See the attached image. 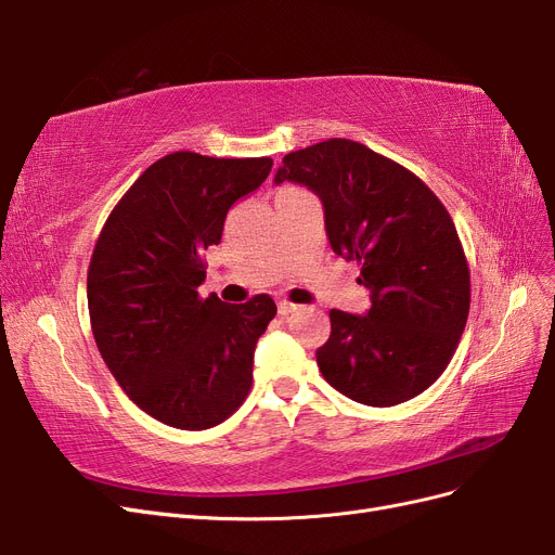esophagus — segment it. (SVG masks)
<instances>
[{
    "mask_svg": "<svg viewBox=\"0 0 555 555\" xmlns=\"http://www.w3.org/2000/svg\"><path fill=\"white\" fill-rule=\"evenodd\" d=\"M298 310V306H294L292 304V300H280V304H278V312L282 314V317H287V314H292V312H296Z\"/></svg>",
    "mask_w": 555,
    "mask_h": 555,
    "instance_id": "obj_1",
    "label": "esophagus"
}]
</instances>
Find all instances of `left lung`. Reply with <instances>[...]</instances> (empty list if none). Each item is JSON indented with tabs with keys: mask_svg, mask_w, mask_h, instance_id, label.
Wrapping results in <instances>:
<instances>
[{
	"mask_svg": "<svg viewBox=\"0 0 555 555\" xmlns=\"http://www.w3.org/2000/svg\"><path fill=\"white\" fill-rule=\"evenodd\" d=\"M300 182L324 204L335 255L361 266L365 317L331 310L317 349L324 379L371 408L400 405L449 365L469 312V268L451 215L405 166L349 139L284 155L275 182Z\"/></svg>",
	"mask_w": 555,
	"mask_h": 555,
	"instance_id": "left-lung-1",
	"label": "left lung"
}]
</instances>
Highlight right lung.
<instances>
[{"instance_id":"1","label":"right lung","mask_w":555,"mask_h":555,"mask_svg":"<svg viewBox=\"0 0 555 555\" xmlns=\"http://www.w3.org/2000/svg\"><path fill=\"white\" fill-rule=\"evenodd\" d=\"M271 166V157L171 153L147 166L99 233L88 268L94 343L122 391L166 426L212 428L251 389V359L275 300L257 294L227 306L196 289L204 249L222 241L229 208Z\"/></svg>"}]
</instances>
